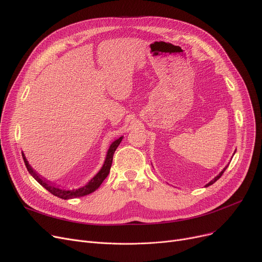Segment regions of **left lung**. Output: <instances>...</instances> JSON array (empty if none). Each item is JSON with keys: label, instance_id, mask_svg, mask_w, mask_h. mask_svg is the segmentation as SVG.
<instances>
[{"label": "left lung", "instance_id": "8db88e82", "mask_svg": "<svg viewBox=\"0 0 262 262\" xmlns=\"http://www.w3.org/2000/svg\"><path fill=\"white\" fill-rule=\"evenodd\" d=\"M227 167H228V166H226V167H225V168H224V169H223V170H222V171H221V173H220V174H219V175H216V176H215V177H214V178H213V180H212V181H211V182H209V183H208V184H207V185H206V186H205V187H208V186H210V185H212V184H213V183H215V182H216V181H217V180H219V178H220V177H221V176H222V175H223V173H224V171H225V170H226V169H227Z\"/></svg>", "mask_w": 262, "mask_h": 262}]
</instances>
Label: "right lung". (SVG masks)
Listing matches in <instances>:
<instances>
[{"label":"right lung","instance_id":"add662e5","mask_svg":"<svg viewBox=\"0 0 262 262\" xmlns=\"http://www.w3.org/2000/svg\"><path fill=\"white\" fill-rule=\"evenodd\" d=\"M123 137H120L119 139H117L116 141H114L112 143V145L109 146L108 148V152H107V155H106V159H105V162L103 164L102 169L98 172V174H96L92 180L84 187L81 188H78V189H73V190H66V189H59L58 187L55 186L54 184L48 182L47 180H45V178L40 177V175L30 166L29 164V161L26 160L24 154L22 153V157H23V160H24V163H25V167L27 169V171L30 172V174L35 178V180L42 186L43 188H46L49 192H51V193L55 196H58L62 200H69V199H75V198H80V196H85L87 194H90L92 193V192H94L96 189H98L101 184L104 182L105 178L107 177V175L109 174V171H110V167H112V163H113V158H114V154L116 152L117 147L119 146L120 142L122 141Z\"/></svg>","mask_w":262,"mask_h":262}]
</instances>
